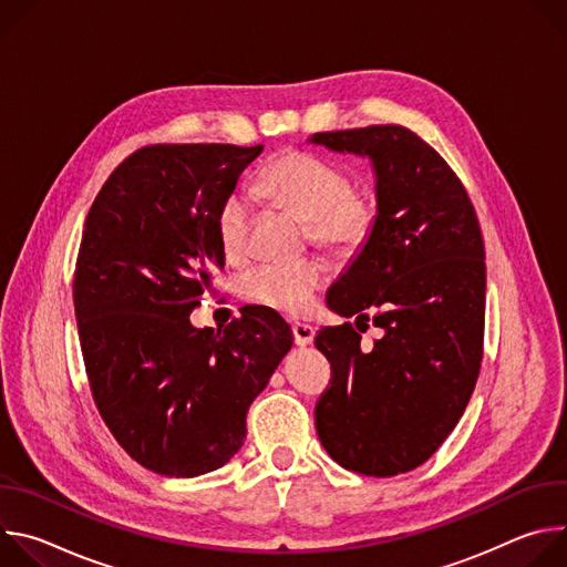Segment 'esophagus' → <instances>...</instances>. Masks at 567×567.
Here are the masks:
<instances>
[{
	"label": "esophagus",
	"instance_id": "esophagus-1",
	"mask_svg": "<svg viewBox=\"0 0 567 567\" xmlns=\"http://www.w3.org/2000/svg\"><path fill=\"white\" fill-rule=\"evenodd\" d=\"M291 330H293L296 346L305 348V346H311V343H313L316 332H313V328H311V326H307V322H296V326H293Z\"/></svg>",
	"mask_w": 567,
	"mask_h": 567
}]
</instances>
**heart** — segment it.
<instances>
[{"label":"heart","instance_id":"obj_1","mask_svg":"<svg viewBox=\"0 0 567 567\" xmlns=\"http://www.w3.org/2000/svg\"><path fill=\"white\" fill-rule=\"evenodd\" d=\"M260 190L307 221L316 245L334 254L359 249L374 224V202L363 190L350 188L348 173L332 161L291 150L274 158L260 177ZM254 206L247 195H228L215 219L217 239L228 260H241L249 251ZM326 282V265L300 260L291 265H262L241 278V291L254 302L305 313L313 293Z\"/></svg>","mask_w":567,"mask_h":567}]
</instances>
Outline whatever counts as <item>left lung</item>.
<instances>
[{"instance_id": "obj_1", "label": "left lung", "mask_w": 567, "mask_h": 567, "mask_svg": "<svg viewBox=\"0 0 567 567\" xmlns=\"http://www.w3.org/2000/svg\"><path fill=\"white\" fill-rule=\"evenodd\" d=\"M307 143L370 158L374 224L328 307L354 316L359 331L372 312L384 332L372 351L350 322L316 334L334 370L316 433L343 468L406 473L449 437L477 381L487 291L480 224L446 161L406 127L318 132Z\"/></svg>"}]
</instances>
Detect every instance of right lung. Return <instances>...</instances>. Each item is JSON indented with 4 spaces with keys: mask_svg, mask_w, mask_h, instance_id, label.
I'll return each mask as SVG.
<instances>
[{
    "mask_svg": "<svg viewBox=\"0 0 567 567\" xmlns=\"http://www.w3.org/2000/svg\"><path fill=\"white\" fill-rule=\"evenodd\" d=\"M262 145H147L127 156L85 219L73 278L96 406L145 468L195 477L224 466L247 413L293 346L262 307L221 330L190 311L224 269L217 210Z\"/></svg>",
    "mask_w": 567,
    "mask_h": 567,
    "instance_id": "right-lung-1",
    "label": "right lung"
}]
</instances>
